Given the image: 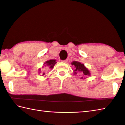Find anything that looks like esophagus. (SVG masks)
<instances>
[{
	"instance_id": "obj_1",
	"label": "esophagus",
	"mask_w": 125,
	"mask_h": 125,
	"mask_svg": "<svg viewBox=\"0 0 125 125\" xmlns=\"http://www.w3.org/2000/svg\"><path fill=\"white\" fill-rule=\"evenodd\" d=\"M62 62H64V63H67L68 62V60L67 59V60H65L62 61Z\"/></svg>"
}]
</instances>
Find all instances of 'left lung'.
I'll use <instances>...</instances> for the list:
<instances>
[{"label":"left lung","instance_id":"8db88e82","mask_svg":"<svg viewBox=\"0 0 125 125\" xmlns=\"http://www.w3.org/2000/svg\"><path fill=\"white\" fill-rule=\"evenodd\" d=\"M71 64L75 67V69L73 70V74L76 75L78 73H80L82 75V77L80 78L81 79H85V77H84L85 76H91V73L88 69L82 63L78 62V61H73Z\"/></svg>","mask_w":125,"mask_h":125}]
</instances>
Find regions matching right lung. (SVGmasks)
Instances as JSON below:
<instances>
[{"label":"right lung","instance_id":"add662e5","mask_svg":"<svg viewBox=\"0 0 125 125\" xmlns=\"http://www.w3.org/2000/svg\"><path fill=\"white\" fill-rule=\"evenodd\" d=\"M57 62L56 61V60H49L47 61L46 62H45L43 63V65H44V67H47V68H48L49 69H52L54 68V65ZM41 73V70L39 69V73ZM44 75H45V73H43L42 76H44Z\"/></svg>","mask_w":125,"mask_h":125}]
</instances>
